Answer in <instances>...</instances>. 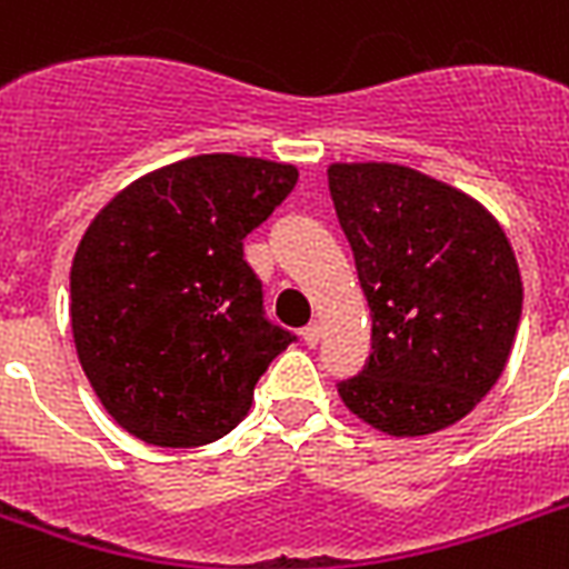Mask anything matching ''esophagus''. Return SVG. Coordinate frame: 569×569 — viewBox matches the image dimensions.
I'll use <instances>...</instances> for the list:
<instances>
[{"label": "esophagus", "mask_w": 569, "mask_h": 569, "mask_svg": "<svg viewBox=\"0 0 569 569\" xmlns=\"http://www.w3.org/2000/svg\"><path fill=\"white\" fill-rule=\"evenodd\" d=\"M301 337H303V342H307V346L313 349V346H319V340H322V328H319V325H316V322H310L301 331Z\"/></svg>", "instance_id": "esophagus-1"}]
</instances>
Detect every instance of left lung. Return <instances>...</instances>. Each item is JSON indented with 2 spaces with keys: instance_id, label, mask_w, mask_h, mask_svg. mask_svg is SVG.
I'll use <instances>...</instances> for the list:
<instances>
[{
  "instance_id": "1",
  "label": "left lung",
  "mask_w": 569,
  "mask_h": 569,
  "mask_svg": "<svg viewBox=\"0 0 569 569\" xmlns=\"http://www.w3.org/2000/svg\"><path fill=\"white\" fill-rule=\"evenodd\" d=\"M328 188L372 319L370 361L337 385L342 406L393 439L453 427L513 352L522 277L505 229L402 163H331Z\"/></svg>"
}]
</instances>
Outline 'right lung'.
<instances>
[{"mask_svg": "<svg viewBox=\"0 0 569 569\" xmlns=\"http://www.w3.org/2000/svg\"><path fill=\"white\" fill-rule=\"evenodd\" d=\"M298 169L197 154L130 181L80 238L71 331L110 418L158 448H199L241 423L292 337L266 322L247 232L292 193Z\"/></svg>", "mask_w": 569, "mask_h": 569, "instance_id": "right-lung-1", "label": "right lung"}]
</instances>
